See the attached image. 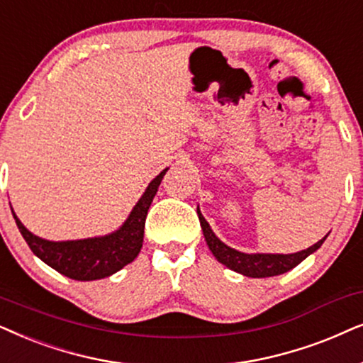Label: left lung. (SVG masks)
Listing matches in <instances>:
<instances>
[{"mask_svg":"<svg viewBox=\"0 0 363 363\" xmlns=\"http://www.w3.org/2000/svg\"><path fill=\"white\" fill-rule=\"evenodd\" d=\"M197 216H199L206 242L209 245L211 252L214 254V257L219 260L220 264H224L225 267L234 270V272H239L245 275V277L254 279L274 277V275L289 272V270L301 264L303 259H307L308 255L315 252L328 235L327 234L325 238L318 240L317 244L311 245L308 249L301 250V252L296 254H245L229 247V245L224 244L219 238H217L214 230L211 229L209 222H207L204 219V216L201 214L199 207H197Z\"/></svg>","mask_w":363,"mask_h":363,"instance_id":"left-lung-1","label":"left lung"}]
</instances>
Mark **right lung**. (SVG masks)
Here are the masks:
<instances>
[{"instance_id": "add662e5", "label": "right lung", "mask_w": 363, "mask_h": 363, "mask_svg": "<svg viewBox=\"0 0 363 363\" xmlns=\"http://www.w3.org/2000/svg\"><path fill=\"white\" fill-rule=\"evenodd\" d=\"M167 169L169 167L159 172L149 182L141 199L129 212L128 219L123 222V225L118 230L99 235V238L57 240V242H55V240L38 238V235L28 230L11 209L13 217L33 254L60 274L74 280H98L109 277V275L116 274L128 264H131L138 257V254L141 252L144 224H146L149 206H151Z\"/></svg>"}]
</instances>
